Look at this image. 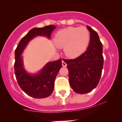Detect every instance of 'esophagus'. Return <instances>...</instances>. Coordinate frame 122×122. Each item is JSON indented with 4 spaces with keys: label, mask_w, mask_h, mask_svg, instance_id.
<instances>
[{
    "label": "esophagus",
    "mask_w": 122,
    "mask_h": 122,
    "mask_svg": "<svg viewBox=\"0 0 122 122\" xmlns=\"http://www.w3.org/2000/svg\"><path fill=\"white\" fill-rule=\"evenodd\" d=\"M61 63H62V66H63V67H66V66H67V64H66V63L65 62V60H62V62H61Z\"/></svg>",
    "instance_id": "esophagus-1"
}]
</instances>
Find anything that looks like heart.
Masks as SVG:
<instances>
[{
    "label": "heart",
    "instance_id": "b5f03b06",
    "mask_svg": "<svg viewBox=\"0 0 122 122\" xmlns=\"http://www.w3.org/2000/svg\"><path fill=\"white\" fill-rule=\"evenodd\" d=\"M89 31L85 27H68L57 31L54 38L55 45L64 48L65 54L70 57L81 55L88 46Z\"/></svg>",
    "mask_w": 122,
    "mask_h": 122
}]
</instances>
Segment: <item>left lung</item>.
Returning <instances> with one entry per match:
<instances>
[{
    "label": "left lung",
    "instance_id": "obj_1",
    "mask_svg": "<svg viewBox=\"0 0 122 122\" xmlns=\"http://www.w3.org/2000/svg\"><path fill=\"white\" fill-rule=\"evenodd\" d=\"M90 43L87 50L74 59H65L67 64L69 82L75 92L85 94L94 89L100 79L103 67L102 45L97 33L87 26Z\"/></svg>",
    "mask_w": 122,
    "mask_h": 122
}]
</instances>
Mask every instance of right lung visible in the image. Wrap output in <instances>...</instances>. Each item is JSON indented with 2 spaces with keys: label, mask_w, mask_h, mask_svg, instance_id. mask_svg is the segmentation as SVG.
I'll return each mask as SVG.
<instances>
[{
  "label": "right lung",
  "mask_w": 122,
  "mask_h": 122,
  "mask_svg": "<svg viewBox=\"0 0 122 122\" xmlns=\"http://www.w3.org/2000/svg\"><path fill=\"white\" fill-rule=\"evenodd\" d=\"M55 28L54 25L33 28L20 40L15 50L14 70L18 83L26 94L33 98H46L52 93L55 80L60 68L62 67L61 59L48 63L36 74H29L23 66L21 54L29 41L35 37L43 36L50 39L51 33Z\"/></svg>",
  "instance_id": "1"
}]
</instances>
